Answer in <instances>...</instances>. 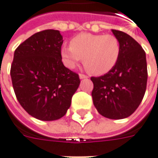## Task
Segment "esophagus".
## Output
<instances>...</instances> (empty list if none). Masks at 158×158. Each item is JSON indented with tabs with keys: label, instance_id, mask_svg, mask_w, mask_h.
<instances>
[{
	"label": "esophagus",
	"instance_id": "esophagus-1",
	"mask_svg": "<svg viewBox=\"0 0 158 158\" xmlns=\"http://www.w3.org/2000/svg\"><path fill=\"white\" fill-rule=\"evenodd\" d=\"M79 77L80 79H85V78H88V76H86L84 74H79Z\"/></svg>",
	"mask_w": 158,
	"mask_h": 158
}]
</instances>
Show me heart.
<instances>
[{
	"instance_id": "b5f03b06",
	"label": "heart",
	"mask_w": 158,
	"mask_h": 158,
	"mask_svg": "<svg viewBox=\"0 0 158 158\" xmlns=\"http://www.w3.org/2000/svg\"><path fill=\"white\" fill-rule=\"evenodd\" d=\"M121 54L120 41L113 34L81 33L73 38L70 45H64L61 56L65 65L75 68L83 58L86 69L96 76L109 72Z\"/></svg>"
}]
</instances>
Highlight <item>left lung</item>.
<instances>
[{
	"label": "left lung",
	"mask_w": 158,
	"mask_h": 158,
	"mask_svg": "<svg viewBox=\"0 0 158 158\" xmlns=\"http://www.w3.org/2000/svg\"><path fill=\"white\" fill-rule=\"evenodd\" d=\"M120 41L117 64L103 76L91 77L92 98L99 114L112 119L129 117L143 100L147 84V64L142 46L131 36L112 30Z\"/></svg>",
	"instance_id": "left-lung-1"
}]
</instances>
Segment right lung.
<instances>
[{
  "mask_svg": "<svg viewBox=\"0 0 158 158\" xmlns=\"http://www.w3.org/2000/svg\"><path fill=\"white\" fill-rule=\"evenodd\" d=\"M63 36L44 30L16 48L10 75L15 95L32 117L51 121L64 116L80 84L78 74L66 68L61 56Z\"/></svg>",
  "mask_w": 158,
  "mask_h": 158,
  "instance_id": "right-lung-1",
  "label": "right lung"
}]
</instances>
